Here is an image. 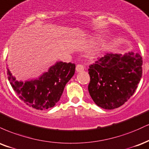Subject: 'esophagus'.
Instances as JSON below:
<instances>
[{
    "label": "esophagus",
    "mask_w": 149,
    "mask_h": 149,
    "mask_svg": "<svg viewBox=\"0 0 149 149\" xmlns=\"http://www.w3.org/2000/svg\"><path fill=\"white\" fill-rule=\"evenodd\" d=\"M84 70V67L81 64H78L76 66V71L79 72H82Z\"/></svg>",
    "instance_id": "obj_1"
}]
</instances>
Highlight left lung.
I'll return each mask as SVG.
<instances>
[{
	"label": "left lung",
	"mask_w": 149,
	"mask_h": 149,
	"mask_svg": "<svg viewBox=\"0 0 149 149\" xmlns=\"http://www.w3.org/2000/svg\"><path fill=\"white\" fill-rule=\"evenodd\" d=\"M142 57L134 52L107 53L89 66L88 86L93 100L105 109L122 106L134 94L142 76Z\"/></svg>",
	"instance_id": "1"
}]
</instances>
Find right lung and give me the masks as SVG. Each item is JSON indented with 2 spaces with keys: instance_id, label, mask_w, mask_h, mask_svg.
I'll use <instances>...</instances> for the list:
<instances>
[{
  "instance_id": "add662e5",
  "label": "right lung",
  "mask_w": 149,
  "mask_h": 149,
  "mask_svg": "<svg viewBox=\"0 0 149 149\" xmlns=\"http://www.w3.org/2000/svg\"><path fill=\"white\" fill-rule=\"evenodd\" d=\"M75 64L58 62L37 80L16 81L8 69V78L13 90L27 105L36 109L53 107L60 100L66 84L72 77Z\"/></svg>"
}]
</instances>
